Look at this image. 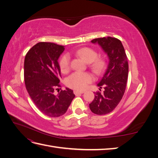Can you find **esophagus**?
<instances>
[{
	"label": "esophagus",
	"instance_id": "esophagus-1",
	"mask_svg": "<svg viewBox=\"0 0 158 158\" xmlns=\"http://www.w3.org/2000/svg\"><path fill=\"white\" fill-rule=\"evenodd\" d=\"M74 93L76 95H78L79 94H82L84 93V91H76V90H74Z\"/></svg>",
	"mask_w": 158,
	"mask_h": 158
}]
</instances>
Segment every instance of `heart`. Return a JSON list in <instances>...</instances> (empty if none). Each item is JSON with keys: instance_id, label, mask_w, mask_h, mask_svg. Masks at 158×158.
Here are the masks:
<instances>
[{"instance_id": "heart-1", "label": "heart", "mask_w": 158, "mask_h": 158, "mask_svg": "<svg viewBox=\"0 0 158 158\" xmlns=\"http://www.w3.org/2000/svg\"><path fill=\"white\" fill-rule=\"evenodd\" d=\"M75 55L89 63V69L98 76L103 74L107 69V60L104 57L98 56V52L90 47H85L81 48L76 51ZM59 66L62 73L64 74L69 73L70 69V57L68 54H65L61 57ZM92 81L93 76L91 74L76 72L67 78L66 84L72 89L80 91L85 89Z\"/></svg>"}]
</instances>
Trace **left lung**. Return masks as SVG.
<instances>
[{"mask_svg": "<svg viewBox=\"0 0 158 158\" xmlns=\"http://www.w3.org/2000/svg\"><path fill=\"white\" fill-rule=\"evenodd\" d=\"M108 55L109 63L106 73L98 85L105 89L103 93L95 92V98L89 103V109L94 113L103 115L111 113L115 108L125 92L128 64L126 52L121 41L115 37H100L92 40ZM101 91V89H99Z\"/></svg>", "mask_w": 158, "mask_h": 158, "instance_id": "obj_1", "label": "left lung"}]
</instances>
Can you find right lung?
<instances>
[{
  "label": "right lung",
  "mask_w": 158,
  "mask_h": 158,
  "mask_svg": "<svg viewBox=\"0 0 158 158\" xmlns=\"http://www.w3.org/2000/svg\"><path fill=\"white\" fill-rule=\"evenodd\" d=\"M64 50L63 45L40 42L28 51L24 60V82L32 101L43 113L51 117L64 114L75 97L66 88L58 94L60 88L58 59Z\"/></svg>",
  "instance_id": "right-lung-1"
}]
</instances>
